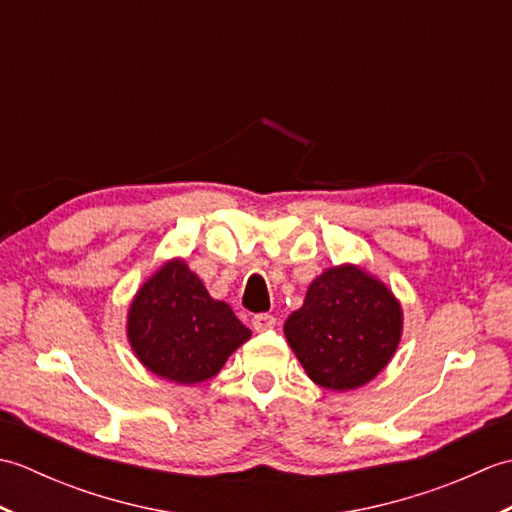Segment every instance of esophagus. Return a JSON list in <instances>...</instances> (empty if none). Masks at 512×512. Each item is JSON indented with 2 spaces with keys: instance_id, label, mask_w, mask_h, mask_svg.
Here are the masks:
<instances>
[{
  "instance_id": "obj_1",
  "label": "esophagus",
  "mask_w": 512,
  "mask_h": 512,
  "mask_svg": "<svg viewBox=\"0 0 512 512\" xmlns=\"http://www.w3.org/2000/svg\"><path fill=\"white\" fill-rule=\"evenodd\" d=\"M275 323H277V319L273 317V314H266V312H262V314H255V317H253V328H255L257 332L273 330V328H275Z\"/></svg>"
}]
</instances>
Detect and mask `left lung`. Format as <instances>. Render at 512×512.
Wrapping results in <instances>:
<instances>
[{"label": "left lung", "instance_id": "obj_1", "mask_svg": "<svg viewBox=\"0 0 512 512\" xmlns=\"http://www.w3.org/2000/svg\"><path fill=\"white\" fill-rule=\"evenodd\" d=\"M284 334L312 383L350 391L374 380L402 336V308L383 281L356 264L325 268Z\"/></svg>", "mask_w": 512, "mask_h": 512}]
</instances>
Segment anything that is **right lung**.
Listing matches in <instances>:
<instances>
[{
	"label": "right lung",
	"instance_id": "add662e5",
	"mask_svg": "<svg viewBox=\"0 0 512 512\" xmlns=\"http://www.w3.org/2000/svg\"><path fill=\"white\" fill-rule=\"evenodd\" d=\"M250 330L217 301L180 257L138 288L127 310V341L151 374L178 385L213 378Z\"/></svg>",
	"mask_w": 512,
	"mask_h": 512
}]
</instances>
